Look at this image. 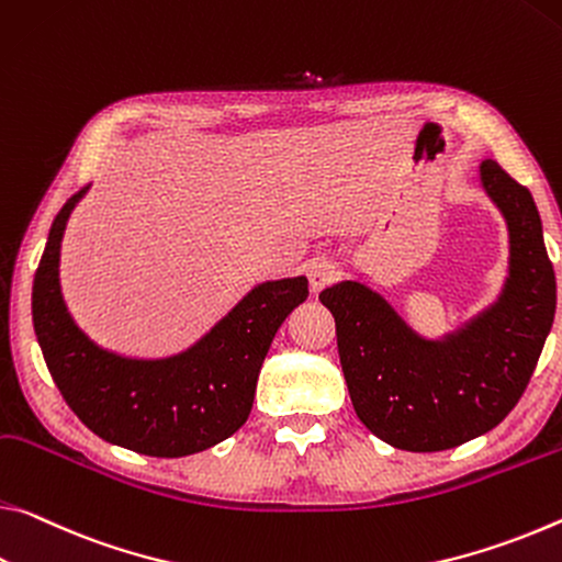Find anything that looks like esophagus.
Instances as JSON below:
<instances>
[{
    "instance_id": "34e87169",
    "label": "esophagus",
    "mask_w": 562,
    "mask_h": 562,
    "mask_svg": "<svg viewBox=\"0 0 562 562\" xmlns=\"http://www.w3.org/2000/svg\"><path fill=\"white\" fill-rule=\"evenodd\" d=\"M307 280H310V290L315 292H323L327 284H333L337 280V274H340V267H337L333 260H325V257H315V260H310L307 267Z\"/></svg>"
}]
</instances>
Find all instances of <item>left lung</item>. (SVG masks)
<instances>
[{"label": "left lung", "instance_id": "8db88e82", "mask_svg": "<svg viewBox=\"0 0 562 562\" xmlns=\"http://www.w3.org/2000/svg\"><path fill=\"white\" fill-rule=\"evenodd\" d=\"M480 182L510 233L501 300L442 340H425L360 282L319 292L362 425L397 450L438 452L501 425L518 405L555 317V272L528 187L485 159Z\"/></svg>", "mask_w": 562, "mask_h": 562}]
</instances>
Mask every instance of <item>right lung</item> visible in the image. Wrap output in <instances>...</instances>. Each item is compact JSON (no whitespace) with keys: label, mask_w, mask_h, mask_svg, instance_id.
Masks as SVG:
<instances>
[{"label":"right lung","mask_w":562,"mask_h":562,"mask_svg":"<svg viewBox=\"0 0 562 562\" xmlns=\"http://www.w3.org/2000/svg\"><path fill=\"white\" fill-rule=\"evenodd\" d=\"M85 192L72 194L52 222L32 288L34 333L61 397L94 435L142 456L182 458L227 440L252 409L274 333L307 300V278L257 284L180 355L122 358L89 340L61 300V235Z\"/></svg>","instance_id":"right-lung-1"}]
</instances>
